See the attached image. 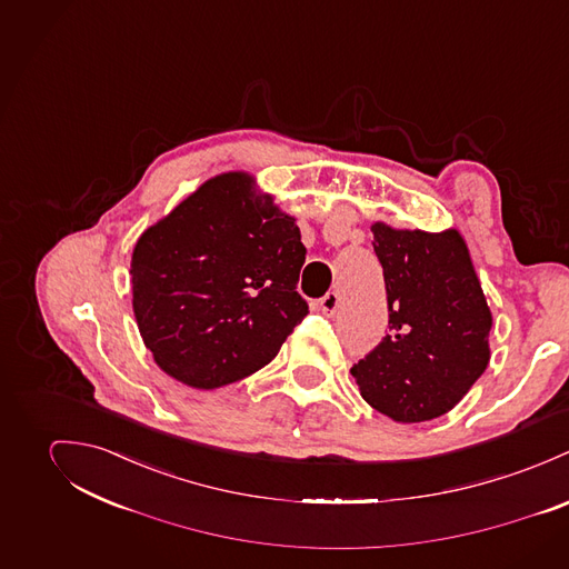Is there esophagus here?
Listing matches in <instances>:
<instances>
[{
  "instance_id": "34e87169",
  "label": "esophagus",
  "mask_w": 569,
  "mask_h": 569,
  "mask_svg": "<svg viewBox=\"0 0 569 569\" xmlns=\"http://www.w3.org/2000/svg\"><path fill=\"white\" fill-rule=\"evenodd\" d=\"M318 306H320V310H322L325 315H336L338 308H340V297H338V292H327V295L320 299Z\"/></svg>"
}]
</instances>
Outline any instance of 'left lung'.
Masks as SVG:
<instances>
[{"label": "left lung", "instance_id": "obj_1", "mask_svg": "<svg viewBox=\"0 0 569 569\" xmlns=\"http://www.w3.org/2000/svg\"><path fill=\"white\" fill-rule=\"evenodd\" d=\"M371 231L390 331L351 376L365 401L392 421H430L485 373L493 316L456 229L426 233L376 222Z\"/></svg>", "mask_w": 569, "mask_h": 569}]
</instances>
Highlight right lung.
<instances>
[{
    "label": "right lung",
    "mask_w": 569,
    "mask_h": 569,
    "mask_svg": "<svg viewBox=\"0 0 569 569\" xmlns=\"http://www.w3.org/2000/svg\"><path fill=\"white\" fill-rule=\"evenodd\" d=\"M295 218L253 177L209 179L134 244L132 310L154 362L193 388L266 367L308 316Z\"/></svg>",
    "instance_id": "obj_1"
}]
</instances>
